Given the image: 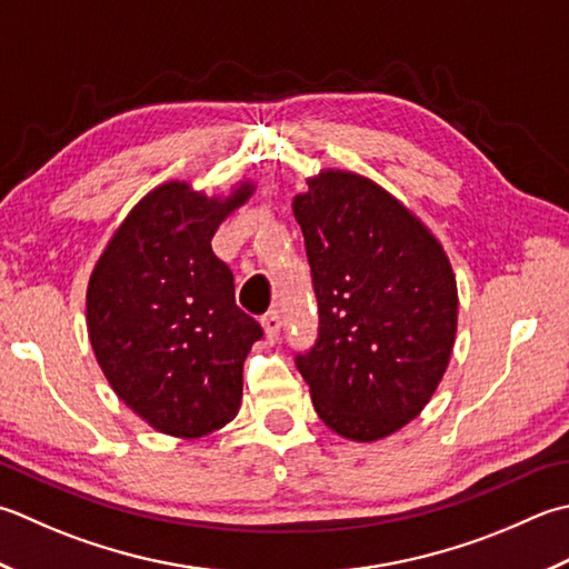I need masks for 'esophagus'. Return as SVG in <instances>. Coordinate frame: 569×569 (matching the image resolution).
Segmentation results:
<instances>
[{
    "instance_id": "1",
    "label": "esophagus",
    "mask_w": 569,
    "mask_h": 569,
    "mask_svg": "<svg viewBox=\"0 0 569 569\" xmlns=\"http://www.w3.org/2000/svg\"><path fill=\"white\" fill-rule=\"evenodd\" d=\"M261 326L266 332V340L276 342L278 336H281V316H278V310H269V313L261 318Z\"/></svg>"
}]
</instances>
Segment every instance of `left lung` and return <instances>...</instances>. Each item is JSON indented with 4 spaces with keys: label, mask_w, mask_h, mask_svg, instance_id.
<instances>
[{
    "label": "left lung",
    "mask_w": 569,
    "mask_h": 569,
    "mask_svg": "<svg viewBox=\"0 0 569 569\" xmlns=\"http://www.w3.org/2000/svg\"><path fill=\"white\" fill-rule=\"evenodd\" d=\"M318 300V338L296 352L326 425L352 441L402 429L453 350L459 296L441 243L360 174L326 170L293 199Z\"/></svg>",
    "instance_id": "8db88e82"
}]
</instances>
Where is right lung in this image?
Here are the masks:
<instances>
[{"mask_svg":"<svg viewBox=\"0 0 569 569\" xmlns=\"http://www.w3.org/2000/svg\"><path fill=\"white\" fill-rule=\"evenodd\" d=\"M224 202L167 182L142 197L88 283V338L110 387L162 433L207 437L237 417L243 360L263 330L233 298V273L211 251Z\"/></svg>","mask_w":569,"mask_h":569,"instance_id":"1","label":"right lung"}]
</instances>
